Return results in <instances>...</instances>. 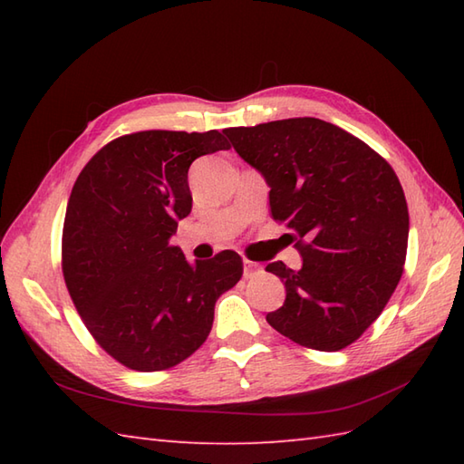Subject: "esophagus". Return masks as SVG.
Returning <instances> with one entry per match:
<instances>
[{"mask_svg":"<svg viewBox=\"0 0 464 464\" xmlns=\"http://www.w3.org/2000/svg\"><path fill=\"white\" fill-rule=\"evenodd\" d=\"M243 265H245V269H243L245 279H253L255 275H259V273H261V265H259V263L245 259V261H243Z\"/></svg>","mask_w":464,"mask_h":464,"instance_id":"34e87169","label":"esophagus"}]
</instances>
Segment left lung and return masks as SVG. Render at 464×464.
<instances>
[{
  "instance_id": "obj_1",
  "label": "left lung",
  "mask_w": 464,
  "mask_h": 464,
  "mask_svg": "<svg viewBox=\"0 0 464 464\" xmlns=\"http://www.w3.org/2000/svg\"><path fill=\"white\" fill-rule=\"evenodd\" d=\"M269 183L273 219L291 229L303 267L267 271L287 299L267 314L301 347L341 351L377 321L407 259L409 209L397 173L359 137L314 117L223 131Z\"/></svg>"
}]
</instances>
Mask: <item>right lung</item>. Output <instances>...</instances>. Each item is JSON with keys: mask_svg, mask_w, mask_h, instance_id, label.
I'll use <instances>...</instances> for the list:
<instances>
[{"mask_svg": "<svg viewBox=\"0 0 464 464\" xmlns=\"http://www.w3.org/2000/svg\"><path fill=\"white\" fill-rule=\"evenodd\" d=\"M229 147L217 130L137 131L103 145L77 177L63 279L95 343L127 369L165 371L191 357L209 337L215 301L241 279L235 251L189 265L169 245L191 213V163Z\"/></svg>", "mask_w": 464, "mask_h": 464, "instance_id": "add662e5", "label": "right lung"}]
</instances>
